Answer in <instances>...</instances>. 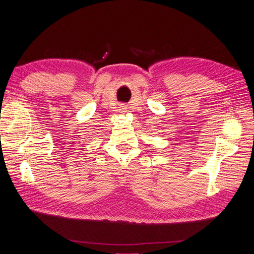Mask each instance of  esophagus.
Masks as SVG:
<instances>
[{"instance_id": "1", "label": "esophagus", "mask_w": 254, "mask_h": 254, "mask_svg": "<svg viewBox=\"0 0 254 254\" xmlns=\"http://www.w3.org/2000/svg\"><path fill=\"white\" fill-rule=\"evenodd\" d=\"M122 109H126V108H124V107H123V106H122Z\"/></svg>"}]
</instances>
